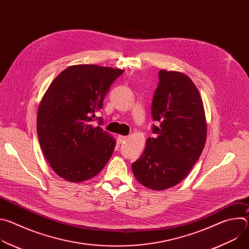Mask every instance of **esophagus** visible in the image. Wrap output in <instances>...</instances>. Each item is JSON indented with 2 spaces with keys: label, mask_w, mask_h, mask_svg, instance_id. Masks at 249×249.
I'll return each mask as SVG.
<instances>
[{
  "label": "esophagus",
  "mask_w": 249,
  "mask_h": 249,
  "mask_svg": "<svg viewBox=\"0 0 249 249\" xmlns=\"http://www.w3.org/2000/svg\"><path fill=\"white\" fill-rule=\"evenodd\" d=\"M126 139H127V137H126V136H121V135H119V136H118V141H119V143H123V142H125V141H126Z\"/></svg>",
  "instance_id": "esophagus-1"
}]
</instances>
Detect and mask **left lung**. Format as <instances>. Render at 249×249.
Returning a JSON list of instances; mask_svg holds the SVG:
<instances>
[{
    "mask_svg": "<svg viewBox=\"0 0 249 249\" xmlns=\"http://www.w3.org/2000/svg\"><path fill=\"white\" fill-rule=\"evenodd\" d=\"M154 138L132 163L136 179L153 190H164L182 181L199 160L207 135L200 93L186 75L159 72L152 101Z\"/></svg>",
    "mask_w": 249,
    "mask_h": 249,
    "instance_id": "obj_1",
    "label": "left lung"
}]
</instances>
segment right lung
I'll list each match as a JSON object with an SVG mask.
<instances>
[{"instance_id":"add662e5","label":"right lung","mask_w":249,"mask_h":249,"mask_svg":"<svg viewBox=\"0 0 249 249\" xmlns=\"http://www.w3.org/2000/svg\"><path fill=\"white\" fill-rule=\"evenodd\" d=\"M123 70L75 65L64 70L44 94L37 113L39 144L52 169L70 182L95 176L110 160L116 142L95 112ZM97 120L99 126L92 125Z\"/></svg>"}]
</instances>
